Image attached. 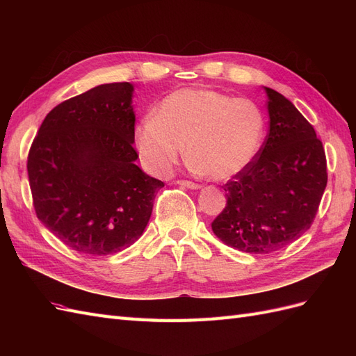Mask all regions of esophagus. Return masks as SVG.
Instances as JSON below:
<instances>
[{"mask_svg": "<svg viewBox=\"0 0 356 356\" xmlns=\"http://www.w3.org/2000/svg\"><path fill=\"white\" fill-rule=\"evenodd\" d=\"M178 184H179V186H182V187H186V188H191V190H199V188H200V186H199V184H196V182L186 181V179H181V181H178Z\"/></svg>", "mask_w": 356, "mask_h": 356, "instance_id": "obj_1", "label": "esophagus"}]
</instances>
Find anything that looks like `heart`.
Listing matches in <instances>:
<instances>
[{"label": "heart", "mask_w": 356, "mask_h": 356, "mask_svg": "<svg viewBox=\"0 0 356 356\" xmlns=\"http://www.w3.org/2000/svg\"><path fill=\"white\" fill-rule=\"evenodd\" d=\"M263 132L264 118L252 101L211 89H179L136 124L134 144L153 175H168L186 144L193 172L224 181L251 163Z\"/></svg>", "instance_id": "1"}]
</instances>
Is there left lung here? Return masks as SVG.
<instances>
[{
  "mask_svg": "<svg viewBox=\"0 0 356 356\" xmlns=\"http://www.w3.org/2000/svg\"><path fill=\"white\" fill-rule=\"evenodd\" d=\"M270 127L257 157L224 186L227 204L212 221L234 250L268 254L310 229L327 187V159L316 132L294 104L264 88Z\"/></svg>",
  "mask_w": 356,
  "mask_h": 356,
  "instance_id": "1",
  "label": "left lung"
}]
</instances>
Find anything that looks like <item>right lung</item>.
I'll use <instances>...</instances> for the list:
<instances>
[{
  "instance_id": "1",
  "label": "right lung",
  "mask_w": 356,
  "mask_h": 356,
  "mask_svg": "<svg viewBox=\"0 0 356 356\" xmlns=\"http://www.w3.org/2000/svg\"><path fill=\"white\" fill-rule=\"evenodd\" d=\"M131 83L101 84L59 104L28 156L38 220L74 251L108 255L141 238L165 184L135 161Z\"/></svg>"
}]
</instances>
